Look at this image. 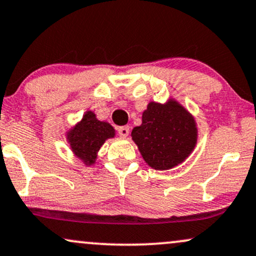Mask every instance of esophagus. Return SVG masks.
I'll use <instances>...</instances> for the list:
<instances>
[{
  "label": "esophagus",
  "instance_id": "1",
  "mask_svg": "<svg viewBox=\"0 0 256 256\" xmlns=\"http://www.w3.org/2000/svg\"><path fill=\"white\" fill-rule=\"evenodd\" d=\"M117 132H118V134L121 135V136L126 138V136H128V135H129V127H128V126H124V127H120V128H117Z\"/></svg>",
  "mask_w": 256,
  "mask_h": 256
}]
</instances>
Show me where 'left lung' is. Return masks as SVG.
<instances>
[{"label":"left lung","instance_id":"left-lung-1","mask_svg":"<svg viewBox=\"0 0 256 256\" xmlns=\"http://www.w3.org/2000/svg\"><path fill=\"white\" fill-rule=\"evenodd\" d=\"M132 140L144 160L154 170H170L182 164L198 144L195 117L175 98L150 102L142 122L132 130Z\"/></svg>","mask_w":256,"mask_h":256}]
</instances>
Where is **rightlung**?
<instances>
[{
    "instance_id": "1",
    "label": "right lung",
    "mask_w": 256,
    "mask_h": 256,
    "mask_svg": "<svg viewBox=\"0 0 256 256\" xmlns=\"http://www.w3.org/2000/svg\"><path fill=\"white\" fill-rule=\"evenodd\" d=\"M115 136V128L109 122L99 121L92 110H87L82 118L66 133L72 153L86 166L96 163L100 147L108 139Z\"/></svg>"
}]
</instances>
